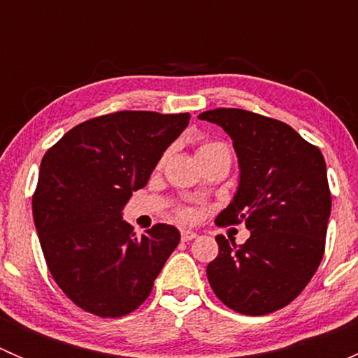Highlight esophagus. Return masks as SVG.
<instances>
[{
  "label": "esophagus",
  "mask_w": 358,
  "mask_h": 358,
  "mask_svg": "<svg viewBox=\"0 0 358 358\" xmlns=\"http://www.w3.org/2000/svg\"><path fill=\"white\" fill-rule=\"evenodd\" d=\"M197 234L192 232V230H182V241L183 243H189V241L196 239Z\"/></svg>",
  "instance_id": "obj_1"
}]
</instances>
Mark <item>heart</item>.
<instances>
[{
    "label": "heart",
    "mask_w": 358,
    "mask_h": 358,
    "mask_svg": "<svg viewBox=\"0 0 358 358\" xmlns=\"http://www.w3.org/2000/svg\"><path fill=\"white\" fill-rule=\"evenodd\" d=\"M216 147H222V143H202V145L199 147V150H197V154L208 152V150L216 149ZM183 216H185V218H190V211H183Z\"/></svg>",
    "instance_id": "obj_1"
}]
</instances>
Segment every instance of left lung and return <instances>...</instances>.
Wrapping results in <instances>:
<instances>
[{
	"label": "left lung",
	"instance_id": "8db88e82",
	"mask_svg": "<svg viewBox=\"0 0 358 358\" xmlns=\"http://www.w3.org/2000/svg\"><path fill=\"white\" fill-rule=\"evenodd\" d=\"M197 117L222 126L239 159V187L216 223L243 222L251 234L244 244L216 236L209 284L243 315L284 308L310 282L326 248L331 192L322 152L286 122L255 112L222 107Z\"/></svg>",
	"mask_w": 358,
	"mask_h": 358
}]
</instances>
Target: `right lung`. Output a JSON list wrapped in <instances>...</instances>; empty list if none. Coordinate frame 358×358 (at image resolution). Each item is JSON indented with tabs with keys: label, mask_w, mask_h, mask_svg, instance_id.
Wrapping results in <instances>:
<instances>
[{
	"label": "right lung",
	"mask_w": 358,
	"mask_h": 358,
	"mask_svg": "<svg viewBox=\"0 0 358 358\" xmlns=\"http://www.w3.org/2000/svg\"><path fill=\"white\" fill-rule=\"evenodd\" d=\"M190 114L121 110L74 126L39 168L32 216L50 273L69 299L99 317L138 308L180 243L157 223L136 237L122 208L143 189Z\"/></svg>",
	"instance_id": "1"
}]
</instances>
